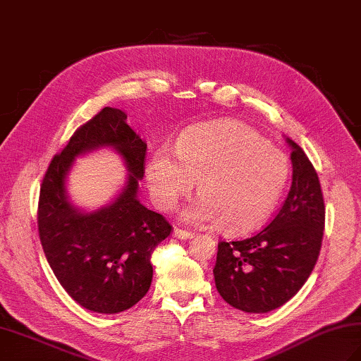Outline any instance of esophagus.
<instances>
[{
	"instance_id": "obj_1",
	"label": "esophagus",
	"mask_w": 361,
	"mask_h": 361,
	"mask_svg": "<svg viewBox=\"0 0 361 361\" xmlns=\"http://www.w3.org/2000/svg\"><path fill=\"white\" fill-rule=\"evenodd\" d=\"M173 235L176 237V239H180V240H188V239H192V237H194V233L186 231V229L175 228V229H173Z\"/></svg>"
}]
</instances>
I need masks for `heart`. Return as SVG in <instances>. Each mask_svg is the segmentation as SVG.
Segmentation results:
<instances>
[{"instance_id":"b5f03b06","label":"heart","mask_w":361,"mask_h":361,"mask_svg":"<svg viewBox=\"0 0 361 361\" xmlns=\"http://www.w3.org/2000/svg\"><path fill=\"white\" fill-rule=\"evenodd\" d=\"M288 175V159L279 149L240 122L221 121L186 130L176 157L158 150L147 166V186L158 208L172 211L198 181L200 198L188 206L183 219L239 234L271 216Z\"/></svg>"}]
</instances>
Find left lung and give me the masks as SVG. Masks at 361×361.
<instances>
[{
	"instance_id": "1",
	"label": "left lung",
	"mask_w": 361,
	"mask_h": 361,
	"mask_svg": "<svg viewBox=\"0 0 361 361\" xmlns=\"http://www.w3.org/2000/svg\"><path fill=\"white\" fill-rule=\"evenodd\" d=\"M291 147L288 195L270 225L245 240L219 242L214 279L220 296L248 313H267L293 298L315 267L324 231V200L315 167Z\"/></svg>"
}]
</instances>
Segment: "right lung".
Listing matches in <instances>:
<instances>
[{
  "instance_id": "obj_1",
  "label": "right lung",
  "mask_w": 361,
  "mask_h": 361,
  "mask_svg": "<svg viewBox=\"0 0 361 361\" xmlns=\"http://www.w3.org/2000/svg\"><path fill=\"white\" fill-rule=\"evenodd\" d=\"M127 114L105 106L80 126L52 158L38 198V234L44 256L66 293L91 312L119 313L141 301L152 283V252L172 226L137 200L145 144ZM111 147L125 159L128 183L104 209L85 213L69 202L66 175L83 152Z\"/></svg>"
}]
</instances>
